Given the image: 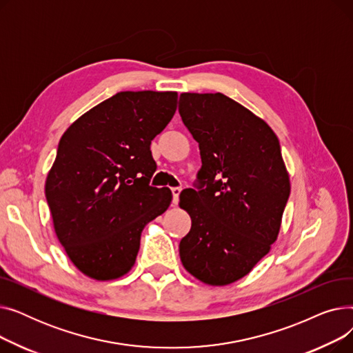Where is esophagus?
Segmentation results:
<instances>
[{
  "label": "esophagus",
  "instance_id": "34e87169",
  "mask_svg": "<svg viewBox=\"0 0 353 353\" xmlns=\"http://www.w3.org/2000/svg\"><path fill=\"white\" fill-rule=\"evenodd\" d=\"M180 192H181V189H180V188H173V189H172V194H173V203H174V205H177V203H179V196H180Z\"/></svg>",
  "mask_w": 353,
  "mask_h": 353
}]
</instances>
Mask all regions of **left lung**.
<instances>
[{
  "mask_svg": "<svg viewBox=\"0 0 353 353\" xmlns=\"http://www.w3.org/2000/svg\"><path fill=\"white\" fill-rule=\"evenodd\" d=\"M179 113L199 143L197 190L180 193L192 219L181 263L200 282L246 276L279 234L290 194L281 144L265 120L221 92H181Z\"/></svg>",
  "mask_w": 353,
  "mask_h": 353,
  "instance_id": "obj_1",
  "label": "left lung"
}]
</instances>
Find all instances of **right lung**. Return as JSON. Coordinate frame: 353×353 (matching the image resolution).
Masks as SVG:
<instances>
[{"mask_svg":"<svg viewBox=\"0 0 353 353\" xmlns=\"http://www.w3.org/2000/svg\"><path fill=\"white\" fill-rule=\"evenodd\" d=\"M176 107V91H121L74 121L59 143L46 197L60 243L91 279L132 269L144 226L170 206V189L148 181L152 140Z\"/></svg>","mask_w":353,"mask_h":353,"instance_id":"add662e5","label":"right lung"}]
</instances>
